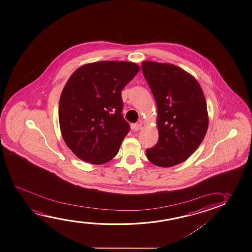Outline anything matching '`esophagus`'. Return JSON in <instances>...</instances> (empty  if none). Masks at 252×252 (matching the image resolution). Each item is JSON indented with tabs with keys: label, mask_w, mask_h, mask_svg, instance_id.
Wrapping results in <instances>:
<instances>
[{
	"label": "esophagus",
	"mask_w": 252,
	"mask_h": 252,
	"mask_svg": "<svg viewBox=\"0 0 252 252\" xmlns=\"http://www.w3.org/2000/svg\"><path fill=\"white\" fill-rule=\"evenodd\" d=\"M142 128V125L139 123V124H134L132 126V130L134 131H138Z\"/></svg>",
	"instance_id": "1"
}]
</instances>
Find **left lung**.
<instances>
[{"label": "left lung", "instance_id": "8db88e82", "mask_svg": "<svg viewBox=\"0 0 252 252\" xmlns=\"http://www.w3.org/2000/svg\"><path fill=\"white\" fill-rule=\"evenodd\" d=\"M142 71L158 107V140L146 156L155 165L171 167L190 157L206 134L204 93L192 75L175 65L143 62Z\"/></svg>", "mask_w": 252, "mask_h": 252}]
</instances>
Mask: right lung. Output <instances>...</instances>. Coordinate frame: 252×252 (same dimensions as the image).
Returning a JSON list of instances; mask_svg holds the SVG:
<instances>
[{
	"mask_svg": "<svg viewBox=\"0 0 252 252\" xmlns=\"http://www.w3.org/2000/svg\"><path fill=\"white\" fill-rule=\"evenodd\" d=\"M139 67L133 62H94L80 66L62 90L59 121L62 138L81 160L113 159L130 130L122 115L121 91Z\"/></svg>",
	"mask_w": 252,
	"mask_h": 252,
	"instance_id": "right-lung-1",
	"label": "right lung"
}]
</instances>
